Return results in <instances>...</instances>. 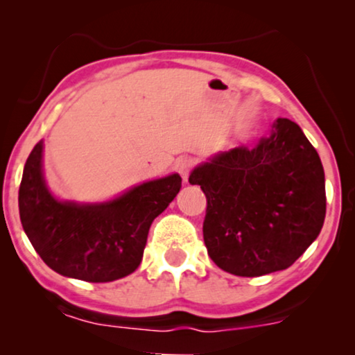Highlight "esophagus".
<instances>
[{"mask_svg":"<svg viewBox=\"0 0 355 355\" xmlns=\"http://www.w3.org/2000/svg\"><path fill=\"white\" fill-rule=\"evenodd\" d=\"M176 171L181 174V178L184 179V182H187L189 179V173H191V169L193 168V162L191 158H179L176 162Z\"/></svg>","mask_w":355,"mask_h":355,"instance_id":"1","label":"esophagus"}]
</instances>
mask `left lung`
Wrapping results in <instances>:
<instances>
[{"label":"left lung","mask_w":355,"mask_h":355,"mask_svg":"<svg viewBox=\"0 0 355 355\" xmlns=\"http://www.w3.org/2000/svg\"><path fill=\"white\" fill-rule=\"evenodd\" d=\"M207 197L203 241L221 270L261 276L286 270L322 231L324 173L317 150L279 118L254 148L236 147L193 169Z\"/></svg>","instance_id":"left-lung-1"}]
</instances>
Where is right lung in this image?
Segmentation results:
<instances>
[{"mask_svg": "<svg viewBox=\"0 0 355 355\" xmlns=\"http://www.w3.org/2000/svg\"><path fill=\"white\" fill-rule=\"evenodd\" d=\"M43 142L28 155L19 215L42 260L67 278L108 283L137 270L155 218L181 189V176L155 179L106 203L60 202L48 191L42 171Z\"/></svg>", "mask_w": 355, "mask_h": 355, "instance_id": "add662e5", "label": "right lung"}]
</instances>
